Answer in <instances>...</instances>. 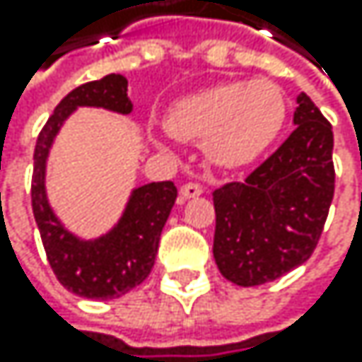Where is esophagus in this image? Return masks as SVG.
<instances>
[{"mask_svg": "<svg viewBox=\"0 0 362 362\" xmlns=\"http://www.w3.org/2000/svg\"><path fill=\"white\" fill-rule=\"evenodd\" d=\"M202 193H204V189L197 182H187V185H182V189H180V197H182V199L199 197Z\"/></svg>", "mask_w": 362, "mask_h": 362, "instance_id": "esophagus-1", "label": "esophagus"}]
</instances>
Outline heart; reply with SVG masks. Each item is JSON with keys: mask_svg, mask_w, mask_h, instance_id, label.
I'll return each instance as SVG.
<instances>
[{"mask_svg": "<svg viewBox=\"0 0 362 362\" xmlns=\"http://www.w3.org/2000/svg\"><path fill=\"white\" fill-rule=\"evenodd\" d=\"M286 100L274 82H230L182 97L167 112V130L202 143L215 167L254 163L282 132Z\"/></svg>", "mask_w": 362, "mask_h": 362, "instance_id": "obj_1", "label": "heart"}]
</instances>
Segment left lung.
Listing matches in <instances>:
<instances>
[{
  "label": "left lung",
  "mask_w": 362,
  "mask_h": 362,
  "mask_svg": "<svg viewBox=\"0 0 362 362\" xmlns=\"http://www.w3.org/2000/svg\"><path fill=\"white\" fill-rule=\"evenodd\" d=\"M296 130L243 182L213 193V256L239 286L278 280L306 262L322 236L332 195V126L306 93L298 95Z\"/></svg>",
  "instance_id": "left-lung-1"
}]
</instances>
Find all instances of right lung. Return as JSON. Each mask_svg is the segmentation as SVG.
Here are the masks:
<instances>
[{
	"label": "right lung",
	"mask_w": 362,
	"mask_h": 362,
	"mask_svg": "<svg viewBox=\"0 0 362 362\" xmlns=\"http://www.w3.org/2000/svg\"><path fill=\"white\" fill-rule=\"evenodd\" d=\"M82 106L130 115L128 80L121 74H110L102 80L86 82L56 106L34 147L32 211L58 282L80 298L112 300L126 296L149 276L177 189L173 182H149L134 189L119 221L97 239H80L69 232L49 206L45 171L49 149L62 123Z\"/></svg>",
	"instance_id": "obj_1"
}]
</instances>
